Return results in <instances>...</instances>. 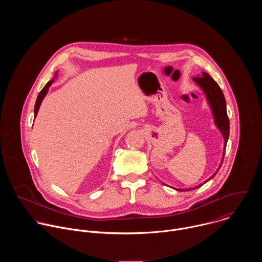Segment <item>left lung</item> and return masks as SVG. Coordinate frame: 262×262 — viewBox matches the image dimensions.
Here are the masks:
<instances>
[{
	"instance_id": "1",
	"label": "left lung",
	"mask_w": 262,
	"mask_h": 262,
	"mask_svg": "<svg viewBox=\"0 0 262 262\" xmlns=\"http://www.w3.org/2000/svg\"><path fill=\"white\" fill-rule=\"evenodd\" d=\"M193 81L196 83V85L203 91V93L205 94L206 100L208 102V105L211 110L212 113V117H213V121L215 126L217 127V129L220 130V133L223 136L224 139V148H223V157H222V161L221 164L219 166V169L222 166V163L224 161V156H225V150H226V145H227V141L229 138V119L227 116V110H226V100L225 97H224V94L220 88V86L217 85V83L209 76L208 73L206 72H202L201 76L197 77V78H193ZM219 169L215 171L214 174H212L205 182H207L208 180H210L212 177L215 176V174L217 173ZM205 182L195 186V188H191V189H174L176 191H191L197 188H200L202 184H204Z\"/></svg>"
}]
</instances>
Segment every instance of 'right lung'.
I'll list each match as a JSON object with an SVG mask.
<instances>
[{
    "instance_id": "1",
    "label": "right lung",
    "mask_w": 262,
    "mask_h": 262,
    "mask_svg": "<svg viewBox=\"0 0 262 262\" xmlns=\"http://www.w3.org/2000/svg\"><path fill=\"white\" fill-rule=\"evenodd\" d=\"M57 74H58V72L55 74V78H54L53 80H51L50 82H48V84H47V85L43 87V89L39 92L38 96H37V99H36V102H35V106H34V118H36L37 113H38V110H39V107H40V104H41L43 98L46 97V95L48 94L49 88H50L51 85L54 83V80L57 78Z\"/></svg>"
}]
</instances>
